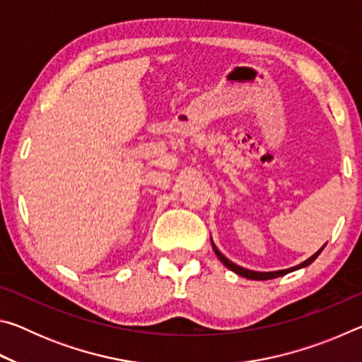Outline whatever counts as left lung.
Here are the masks:
<instances>
[{"label":"left lung","instance_id":"obj_1","mask_svg":"<svg viewBox=\"0 0 362 362\" xmlns=\"http://www.w3.org/2000/svg\"><path fill=\"white\" fill-rule=\"evenodd\" d=\"M212 247H214V252L217 254V257L220 259V262H222L226 268H230L231 272L238 273V274H240V276L249 278V279H255V281H265V279L279 278V276H283V274H287V273L293 272V269H298V268H303V267H306V265H310V263L313 262V260L316 259V257L321 254V250L324 249V246H322L320 250H317V252H316L315 255H311L308 260H305L303 263H300V265H297V267H292V268H289V269H279V272L260 273V272H252V269H246V268H243V267H240V265H236V263H233V262H230L228 259H226V257H225L222 252H220V250H218L216 246H214V244H212Z\"/></svg>","mask_w":362,"mask_h":362}]
</instances>
